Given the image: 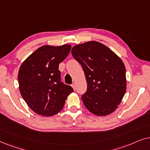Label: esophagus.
<instances>
[{"label": "esophagus", "mask_w": 150, "mask_h": 150, "mask_svg": "<svg viewBox=\"0 0 150 150\" xmlns=\"http://www.w3.org/2000/svg\"><path fill=\"white\" fill-rule=\"evenodd\" d=\"M71 87H73V89H76V87H75V85H74V84H72V85H71Z\"/></svg>", "instance_id": "obj_1"}]
</instances>
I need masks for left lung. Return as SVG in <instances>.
Wrapping results in <instances>:
<instances>
[{
  "instance_id": "8db88e82",
  "label": "left lung",
  "mask_w": 150,
  "mask_h": 150,
  "mask_svg": "<svg viewBox=\"0 0 150 150\" xmlns=\"http://www.w3.org/2000/svg\"><path fill=\"white\" fill-rule=\"evenodd\" d=\"M71 54L81 65L87 83L82 96L92 113L104 116L115 111L126 90V67L115 53L98 42L76 45Z\"/></svg>"
}]
</instances>
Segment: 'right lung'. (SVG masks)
Returning <instances> with one entry per match:
<instances>
[{
    "instance_id": "obj_1",
    "label": "right lung",
    "mask_w": 150,
    "mask_h": 150,
    "mask_svg": "<svg viewBox=\"0 0 150 150\" xmlns=\"http://www.w3.org/2000/svg\"><path fill=\"white\" fill-rule=\"evenodd\" d=\"M71 45L43 46L22 63L18 72L20 93L28 106L42 116H52L63 108L74 91L61 81L59 63L68 56Z\"/></svg>"
}]
</instances>
